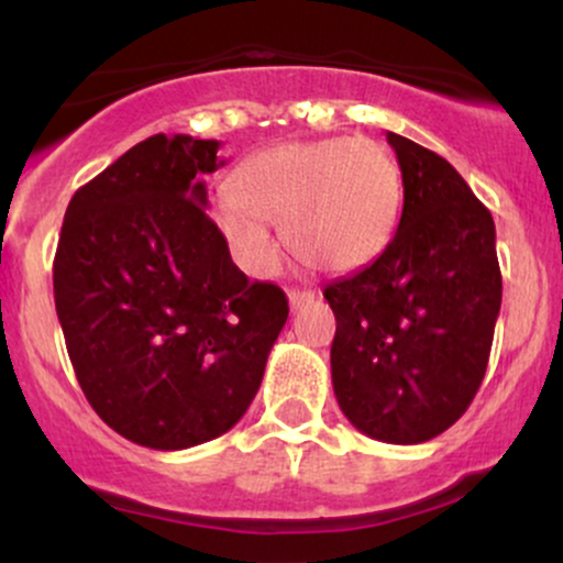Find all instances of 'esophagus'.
<instances>
[{
	"mask_svg": "<svg viewBox=\"0 0 563 563\" xmlns=\"http://www.w3.org/2000/svg\"><path fill=\"white\" fill-rule=\"evenodd\" d=\"M314 301V294L312 290H288V303H290V309H294V312H299L301 307H307V303H312Z\"/></svg>",
	"mask_w": 563,
	"mask_h": 563,
	"instance_id": "obj_1",
	"label": "esophagus"
}]
</instances>
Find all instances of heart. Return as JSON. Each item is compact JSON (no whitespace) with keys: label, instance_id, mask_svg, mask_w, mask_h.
I'll return each mask as SVG.
<instances>
[{"label":"heart","instance_id":"1","mask_svg":"<svg viewBox=\"0 0 563 563\" xmlns=\"http://www.w3.org/2000/svg\"><path fill=\"white\" fill-rule=\"evenodd\" d=\"M402 211L397 161L376 140L286 142L251 156L214 198V222L249 273L277 264L269 224L301 264L352 273L391 243Z\"/></svg>","mask_w":563,"mask_h":563}]
</instances>
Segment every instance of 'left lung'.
<instances>
[{
	"label": "left lung",
	"mask_w": 563,
	"mask_h": 563,
	"mask_svg": "<svg viewBox=\"0 0 563 563\" xmlns=\"http://www.w3.org/2000/svg\"><path fill=\"white\" fill-rule=\"evenodd\" d=\"M402 217L384 254L322 290L335 314L331 376L363 434L421 444L479 391L500 314L495 222L466 179L418 142L386 134Z\"/></svg>",
	"instance_id": "left-lung-1"
}]
</instances>
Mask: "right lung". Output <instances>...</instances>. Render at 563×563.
<instances>
[{
  "label": "right lung",
  "mask_w": 563,
  "mask_h": 563,
  "mask_svg": "<svg viewBox=\"0 0 563 563\" xmlns=\"http://www.w3.org/2000/svg\"><path fill=\"white\" fill-rule=\"evenodd\" d=\"M217 140L153 134L70 198L53 286L84 397L151 450L209 442L243 418L288 320L206 214Z\"/></svg>",
  "instance_id": "right-lung-1"
}]
</instances>
